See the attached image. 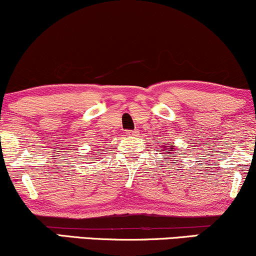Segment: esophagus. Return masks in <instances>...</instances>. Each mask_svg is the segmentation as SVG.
Listing matches in <instances>:
<instances>
[{"label": "esophagus", "mask_w": 256, "mask_h": 256, "mask_svg": "<svg viewBox=\"0 0 256 256\" xmlns=\"http://www.w3.org/2000/svg\"><path fill=\"white\" fill-rule=\"evenodd\" d=\"M138 134V130H128L126 131V136H137Z\"/></svg>", "instance_id": "esophagus-1"}]
</instances>
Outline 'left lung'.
<instances>
[{"label":"left lung","mask_w":256,"mask_h":256,"mask_svg":"<svg viewBox=\"0 0 256 256\" xmlns=\"http://www.w3.org/2000/svg\"><path fill=\"white\" fill-rule=\"evenodd\" d=\"M168 149V152H174V148H167Z\"/></svg>","instance_id":"obj_1"}]
</instances>
